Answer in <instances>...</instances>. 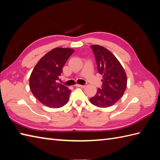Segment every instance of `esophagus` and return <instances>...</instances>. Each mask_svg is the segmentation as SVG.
Returning <instances> with one entry per match:
<instances>
[{"label": "esophagus", "instance_id": "34e87169", "mask_svg": "<svg viewBox=\"0 0 160 160\" xmlns=\"http://www.w3.org/2000/svg\"><path fill=\"white\" fill-rule=\"evenodd\" d=\"M76 86L77 87H80V88H84L85 87V85H82V84H76Z\"/></svg>", "mask_w": 160, "mask_h": 160}]
</instances>
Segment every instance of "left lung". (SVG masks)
Instances as JSON below:
<instances>
[{
    "label": "left lung",
    "instance_id": "8db88e82",
    "mask_svg": "<svg viewBox=\"0 0 160 160\" xmlns=\"http://www.w3.org/2000/svg\"><path fill=\"white\" fill-rule=\"evenodd\" d=\"M96 58L98 71L103 75L102 87L98 88L90 102L100 108L109 107L123 96L127 85V78L124 68L113 53L102 46H91Z\"/></svg>",
    "mask_w": 160,
    "mask_h": 160
}]
</instances>
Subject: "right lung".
Instances as JSON below:
<instances>
[{"label": "right lung", "mask_w": 160, "mask_h": 160, "mask_svg": "<svg viewBox=\"0 0 160 160\" xmlns=\"http://www.w3.org/2000/svg\"><path fill=\"white\" fill-rule=\"evenodd\" d=\"M73 52L72 49L57 47L47 53L33 68L29 78L30 89L45 106L60 108L67 103L71 90L57 80Z\"/></svg>", "instance_id": "obj_1"}]
</instances>
